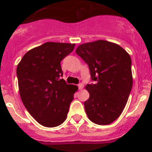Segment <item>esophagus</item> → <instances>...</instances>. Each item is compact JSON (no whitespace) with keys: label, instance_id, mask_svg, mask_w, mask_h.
<instances>
[{"label":"esophagus","instance_id":"1","mask_svg":"<svg viewBox=\"0 0 152 152\" xmlns=\"http://www.w3.org/2000/svg\"><path fill=\"white\" fill-rule=\"evenodd\" d=\"M78 87H79V90H82V89L84 88V85L83 84V83H80V84L78 85Z\"/></svg>","mask_w":152,"mask_h":152}]
</instances>
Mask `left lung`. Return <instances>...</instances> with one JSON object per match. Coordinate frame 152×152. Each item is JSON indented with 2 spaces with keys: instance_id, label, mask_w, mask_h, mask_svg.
<instances>
[{
  "instance_id": "8db88e82",
  "label": "left lung",
  "mask_w": 152,
  "mask_h": 152,
  "mask_svg": "<svg viewBox=\"0 0 152 152\" xmlns=\"http://www.w3.org/2000/svg\"><path fill=\"white\" fill-rule=\"evenodd\" d=\"M76 54L88 64L95 84L86 86L90 97L84 106L88 117L100 125L120 116L133 86L130 56L122 47L103 39L81 44Z\"/></svg>"
}]
</instances>
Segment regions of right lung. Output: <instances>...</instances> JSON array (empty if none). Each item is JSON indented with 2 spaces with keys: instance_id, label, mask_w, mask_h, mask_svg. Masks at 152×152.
Here are the masks:
<instances>
[{
  "instance_id": "1",
  "label": "right lung",
  "mask_w": 152,
  "mask_h": 152,
  "mask_svg": "<svg viewBox=\"0 0 152 152\" xmlns=\"http://www.w3.org/2000/svg\"><path fill=\"white\" fill-rule=\"evenodd\" d=\"M75 43L47 42L25 54L17 66L19 94L25 108L39 124L54 127L66 120L78 87L67 85L61 61Z\"/></svg>"
}]
</instances>
